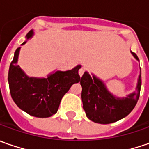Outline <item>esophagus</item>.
<instances>
[{
  "label": "esophagus",
  "mask_w": 149,
  "mask_h": 149,
  "mask_svg": "<svg viewBox=\"0 0 149 149\" xmlns=\"http://www.w3.org/2000/svg\"><path fill=\"white\" fill-rule=\"evenodd\" d=\"M84 72H85V68H84V67H82L81 68H80L79 72H78V73H79L80 77H81V76L83 75V73H84Z\"/></svg>",
  "instance_id": "obj_1"
}]
</instances>
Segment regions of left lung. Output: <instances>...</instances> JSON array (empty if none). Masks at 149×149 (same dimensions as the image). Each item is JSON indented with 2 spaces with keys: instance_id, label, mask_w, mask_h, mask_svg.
<instances>
[{
  "instance_id": "8db88e82",
  "label": "left lung",
  "mask_w": 149,
  "mask_h": 149,
  "mask_svg": "<svg viewBox=\"0 0 149 149\" xmlns=\"http://www.w3.org/2000/svg\"><path fill=\"white\" fill-rule=\"evenodd\" d=\"M134 58L138 56L130 51ZM82 87L81 100L86 117L98 124H110L127 116L138 102L141 88V69L138 77L135 91L125 97H116L107 89L102 80L85 72L80 80Z\"/></svg>"
}]
</instances>
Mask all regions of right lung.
Wrapping results in <instances>:
<instances>
[{
  "label": "right lung",
  "instance_id": "add662e5",
  "mask_svg": "<svg viewBox=\"0 0 149 149\" xmlns=\"http://www.w3.org/2000/svg\"><path fill=\"white\" fill-rule=\"evenodd\" d=\"M33 30L26 34L32 38ZM27 42L24 41L21 45ZM20 47L15 50L10 65L8 82L12 99L20 110L38 118H48L57 113L63 96L72 85L80 81L81 65L68 71H55L47 77H29L17 64Z\"/></svg>",
  "mask_w": 149,
  "mask_h": 149
}]
</instances>
